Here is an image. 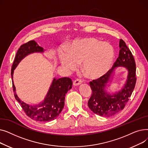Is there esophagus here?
<instances>
[{"instance_id": "obj_1", "label": "esophagus", "mask_w": 148, "mask_h": 148, "mask_svg": "<svg viewBox=\"0 0 148 148\" xmlns=\"http://www.w3.org/2000/svg\"><path fill=\"white\" fill-rule=\"evenodd\" d=\"M82 83V81L80 79H76L73 82V85L74 86H77Z\"/></svg>"}]
</instances>
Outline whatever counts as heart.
Here are the masks:
<instances>
[{
    "label": "heart",
    "instance_id": "1",
    "mask_svg": "<svg viewBox=\"0 0 148 148\" xmlns=\"http://www.w3.org/2000/svg\"><path fill=\"white\" fill-rule=\"evenodd\" d=\"M113 47L109 43L94 37L77 39L68 51H59L60 62L68 70H74L82 62V69L89 79H98L110 69L114 59Z\"/></svg>",
    "mask_w": 148,
    "mask_h": 148
}]
</instances>
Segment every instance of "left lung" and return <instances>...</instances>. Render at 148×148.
<instances>
[{"label": "left lung", "instance_id": "1", "mask_svg": "<svg viewBox=\"0 0 148 148\" xmlns=\"http://www.w3.org/2000/svg\"><path fill=\"white\" fill-rule=\"evenodd\" d=\"M119 57L111 69L104 76L90 82L92 94L88 101V106L94 113L104 117H110L123 109L134 89L136 83V63L134 57L122 40L119 41ZM124 67L128 71L126 83L118 92L112 95L106 91V86L112 79L116 67Z\"/></svg>", "mask_w": 148, "mask_h": 148}]
</instances>
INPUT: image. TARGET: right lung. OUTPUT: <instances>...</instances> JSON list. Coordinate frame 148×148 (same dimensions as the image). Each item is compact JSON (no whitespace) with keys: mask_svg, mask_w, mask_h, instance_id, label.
Here are the masks:
<instances>
[{"mask_svg":"<svg viewBox=\"0 0 148 148\" xmlns=\"http://www.w3.org/2000/svg\"><path fill=\"white\" fill-rule=\"evenodd\" d=\"M44 50L34 40L30 41L20 46L15 57L11 68V77L14 97L20 104L23 110L29 118L36 121L48 122L56 119L63 110L65 96L71 89L73 82L69 77L53 79L49 90L43 101L36 105H30L22 101L15 92L13 81L14 71L20 61L29 54L34 53H44Z\"/></svg>","mask_w":148,"mask_h":148,"instance_id":"right-lung-1","label":"right lung"}]
</instances>
